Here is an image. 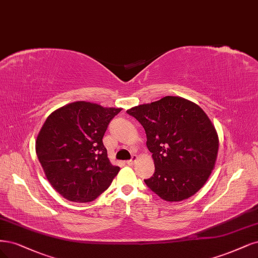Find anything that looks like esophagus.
<instances>
[{
	"instance_id": "obj_1",
	"label": "esophagus",
	"mask_w": 258,
	"mask_h": 258,
	"mask_svg": "<svg viewBox=\"0 0 258 258\" xmlns=\"http://www.w3.org/2000/svg\"><path fill=\"white\" fill-rule=\"evenodd\" d=\"M137 160H138V156H137V155H133L132 158H131V160H128V161H126V163H127L128 165H133V164H135V163L137 162Z\"/></svg>"
}]
</instances>
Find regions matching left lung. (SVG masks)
<instances>
[{
  "label": "left lung",
  "mask_w": 258,
  "mask_h": 258,
  "mask_svg": "<svg viewBox=\"0 0 258 258\" xmlns=\"http://www.w3.org/2000/svg\"><path fill=\"white\" fill-rule=\"evenodd\" d=\"M145 129L155 174L148 188L166 202H181L206 183L215 168L219 137L202 108L178 96L127 110Z\"/></svg>",
  "instance_id": "8db88e82"
}]
</instances>
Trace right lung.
Masks as SVG:
<instances>
[{"mask_svg":"<svg viewBox=\"0 0 258 258\" xmlns=\"http://www.w3.org/2000/svg\"><path fill=\"white\" fill-rule=\"evenodd\" d=\"M120 111L76 101L53 111L43 122L36 154L47 179L66 200L92 202L118 174L120 168L110 162L102 138Z\"/></svg>","mask_w":258,"mask_h":258,"instance_id":"obj_1","label":"right lung"}]
</instances>
